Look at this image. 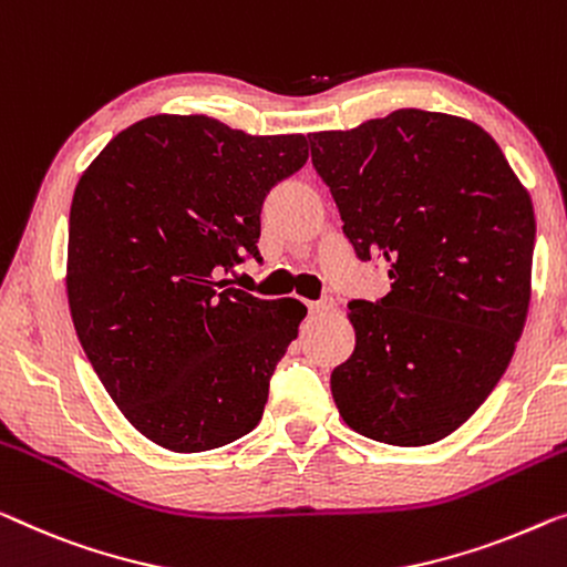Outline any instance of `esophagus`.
<instances>
[{"label": "esophagus", "mask_w": 567, "mask_h": 567, "mask_svg": "<svg viewBox=\"0 0 567 567\" xmlns=\"http://www.w3.org/2000/svg\"><path fill=\"white\" fill-rule=\"evenodd\" d=\"M333 308H336L333 298L316 300V302H310V306H308V310H310V318H320V316H326V312H331Z\"/></svg>", "instance_id": "esophagus-1"}]
</instances>
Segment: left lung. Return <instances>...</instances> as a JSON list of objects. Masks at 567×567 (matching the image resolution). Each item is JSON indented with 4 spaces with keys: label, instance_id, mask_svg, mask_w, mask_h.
<instances>
[{
    "label": "left lung",
    "instance_id": "left-lung-1",
    "mask_svg": "<svg viewBox=\"0 0 567 567\" xmlns=\"http://www.w3.org/2000/svg\"><path fill=\"white\" fill-rule=\"evenodd\" d=\"M361 261L392 290L353 300L357 346L331 374L336 408L371 441H443L509 367L532 295L535 208L492 134L453 114L400 109L308 134Z\"/></svg>",
    "mask_w": 567,
    "mask_h": 567
}]
</instances>
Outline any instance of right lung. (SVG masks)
<instances>
[{
	"instance_id": "add662e5",
	"label": "right lung",
	"mask_w": 567,
	"mask_h": 567,
	"mask_svg": "<svg viewBox=\"0 0 567 567\" xmlns=\"http://www.w3.org/2000/svg\"><path fill=\"white\" fill-rule=\"evenodd\" d=\"M308 159L302 134L255 137L214 116L157 114L83 171L65 292L79 341L122 415L173 453L251 433L306 306L216 280L259 257V210Z\"/></svg>"
}]
</instances>
